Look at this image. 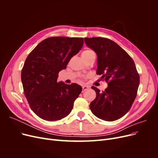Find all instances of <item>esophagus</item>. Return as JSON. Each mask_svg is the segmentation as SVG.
Masks as SVG:
<instances>
[{"label":"esophagus","mask_w":158,"mask_h":158,"mask_svg":"<svg viewBox=\"0 0 158 158\" xmlns=\"http://www.w3.org/2000/svg\"><path fill=\"white\" fill-rule=\"evenodd\" d=\"M89 89V88L88 86H87V85H83V86H82V92H84L85 91H86Z\"/></svg>","instance_id":"34e87169"}]
</instances>
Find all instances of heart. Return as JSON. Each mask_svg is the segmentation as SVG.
<instances>
[{
  "mask_svg": "<svg viewBox=\"0 0 158 158\" xmlns=\"http://www.w3.org/2000/svg\"><path fill=\"white\" fill-rule=\"evenodd\" d=\"M92 53H94V52L92 50H91V49H86V50H85V51H84L82 52V57H86V56H88V55H91V54H92Z\"/></svg>",
  "mask_w": 158,
  "mask_h": 158,
  "instance_id": "1",
  "label": "heart"
}]
</instances>
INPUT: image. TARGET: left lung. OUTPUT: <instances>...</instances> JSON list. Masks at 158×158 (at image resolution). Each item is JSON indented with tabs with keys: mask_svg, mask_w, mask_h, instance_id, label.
<instances>
[{
	"mask_svg": "<svg viewBox=\"0 0 158 158\" xmlns=\"http://www.w3.org/2000/svg\"><path fill=\"white\" fill-rule=\"evenodd\" d=\"M84 41L96 52V73L108 84L102 92L92 87L96 98L89 108L95 116L103 121L117 120L130 110L136 97L140 76L135 62L125 50L107 38L85 37Z\"/></svg>",
	"mask_w": 158,
	"mask_h": 158,
	"instance_id": "left-lung-1",
	"label": "left lung"
}]
</instances>
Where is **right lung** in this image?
Wrapping results in <instances>:
<instances>
[{
	"label": "right lung",
	"instance_id": "obj_1",
	"mask_svg": "<svg viewBox=\"0 0 158 158\" xmlns=\"http://www.w3.org/2000/svg\"><path fill=\"white\" fill-rule=\"evenodd\" d=\"M83 44V38L48 37L26 58L21 73L23 92L31 109L44 120L58 121L68 116L82 92L77 84H66L57 78Z\"/></svg>",
	"mask_w": 158,
	"mask_h": 158
}]
</instances>
